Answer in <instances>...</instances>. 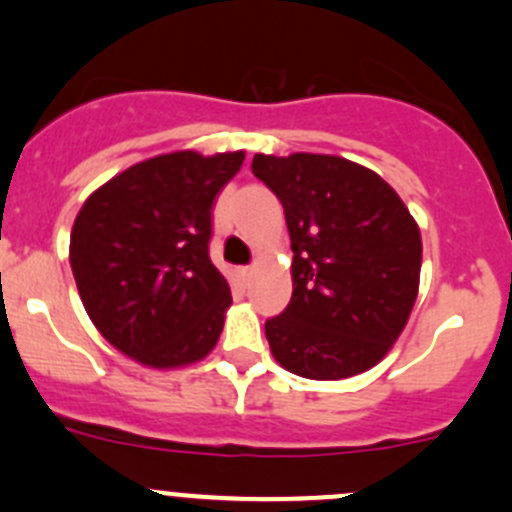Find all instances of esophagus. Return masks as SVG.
Masks as SVG:
<instances>
[{
  "label": "esophagus",
  "mask_w": 512,
  "mask_h": 512,
  "mask_svg": "<svg viewBox=\"0 0 512 512\" xmlns=\"http://www.w3.org/2000/svg\"><path fill=\"white\" fill-rule=\"evenodd\" d=\"M239 276L244 278V281H249V278L254 276V266H244V268H239Z\"/></svg>",
  "instance_id": "esophagus-1"
}]
</instances>
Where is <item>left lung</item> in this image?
I'll use <instances>...</instances> for the list:
<instances>
[{
    "instance_id": "left-lung-1",
    "label": "left lung",
    "mask_w": 512,
    "mask_h": 512,
    "mask_svg": "<svg viewBox=\"0 0 512 512\" xmlns=\"http://www.w3.org/2000/svg\"><path fill=\"white\" fill-rule=\"evenodd\" d=\"M281 199L293 249V295L266 320L273 357L305 379H345L377 365L419 293L421 234L377 172L335 155H254Z\"/></svg>"
}]
</instances>
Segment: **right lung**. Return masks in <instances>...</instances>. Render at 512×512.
Instances as JSON below:
<instances>
[{"mask_svg":"<svg viewBox=\"0 0 512 512\" xmlns=\"http://www.w3.org/2000/svg\"><path fill=\"white\" fill-rule=\"evenodd\" d=\"M244 150H179L98 187L71 229V271L88 318L123 355L155 370L204 360L231 291L209 258L212 204Z\"/></svg>","mask_w":512,"mask_h":512,"instance_id":"1","label":"right lung"}]
</instances>
